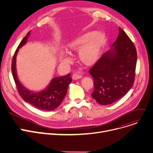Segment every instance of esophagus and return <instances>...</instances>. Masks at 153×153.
Masks as SVG:
<instances>
[{"label":"esophagus","instance_id":"esophagus-1","mask_svg":"<svg viewBox=\"0 0 153 153\" xmlns=\"http://www.w3.org/2000/svg\"><path fill=\"white\" fill-rule=\"evenodd\" d=\"M82 78V76L78 74H74L72 76V78L74 80H76V79H80Z\"/></svg>","mask_w":153,"mask_h":153}]
</instances>
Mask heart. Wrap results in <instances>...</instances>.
<instances>
[{"instance_id":"obj_1","label":"heart","mask_w":153,"mask_h":153,"mask_svg":"<svg viewBox=\"0 0 153 153\" xmlns=\"http://www.w3.org/2000/svg\"><path fill=\"white\" fill-rule=\"evenodd\" d=\"M106 42V36L104 33L89 31L68 42L67 49L69 52H79L80 61L86 66H92L98 60L101 52ZM60 60L68 64L71 58L64 51L59 54Z\"/></svg>"}]
</instances>
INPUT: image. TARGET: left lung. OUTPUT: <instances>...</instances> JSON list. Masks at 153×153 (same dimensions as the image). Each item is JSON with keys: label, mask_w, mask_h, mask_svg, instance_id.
Instances as JSON below:
<instances>
[{"label": "left lung", "mask_w": 153, "mask_h": 153, "mask_svg": "<svg viewBox=\"0 0 153 153\" xmlns=\"http://www.w3.org/2000/svg\"><path fill=\"white\" fill-rule=\"evenodd\" d=\"M137 61L136 48L120 28L117 39L89 70L94 80L93 98L101 105L120 100L133 86Z\"/></svg>", "instance_id": "obj_1"}]
</instances>
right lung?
I'll return each instance as SVG.
<instances>
[{
  "instance_id": "add662e5",
  "label": "right lung",
  "mask_w": 153,
  "mask_h": 153,
  "mask_svg": "<svg viewBox=\"0 0 153 153\" xmlns=\"http://www.w3.org/2000/svg\"><path fill=\"white\" fill-rule=\"evenodd\" d=\"M30 32L31 31L27 33L26 36L21 41L13 57L12 64L13 77L18 91L25 102L29 103L38 109L44 111H52L56 109L62 102L67 94L68 85L72 82V79L70 77V74L64 76L53 78L46 88L38 92L29 90L23 85L19 81L16 73V55L19 49L27 42Z\"/></svg>"
}]
</instances>
